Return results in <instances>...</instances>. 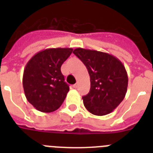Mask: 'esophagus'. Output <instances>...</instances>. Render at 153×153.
Listing matches in <instances>:
<instances>
[{"label":"esophagus","mask_w":153,"mask_h":153,"mask_svg":"<svg viewBox=\"0 0 153 153\" xmlns=\"http://www.w3.org/2000/svg\"><path fill=\"white\" fill-rule=\"evenodd\" d=\"M73 87H74V88H75V89H76L78 87V84L77 83H76V84H74V86H73Z\"/></svg>","instance_id":"obj_1"}]
</instances>
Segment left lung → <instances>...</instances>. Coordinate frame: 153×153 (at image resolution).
I'll return each instance as SVG.
<instances>
[{
  "label": "left lung",
  "instance_id": "obj_1",
  "mask_svg": "<svg viewBox=\"0 0 153 153\" xmlns=\"http://www.w3.org/2000/svg\"><path fill=\"white\" fill-rule=\"evenodd\" d=\"M73 53L90 74V92L83 97L86 109L97 116L113 112L123 100L127 91L128 76L124 65L107 53L83 48H76Z\"/></svg>",
  "mask_w": 153,
  "mask_h": 153
}]
</instances>
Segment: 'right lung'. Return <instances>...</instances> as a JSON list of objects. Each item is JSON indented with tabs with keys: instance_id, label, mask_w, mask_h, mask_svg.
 <instances>
[{
	"instance_id": "obj_1",
	"label": "right lung",
	"mask_w": 153,
	"mask_h": 153,
	"mask_svg": "<svg viewBox=\"0 0 153 153\" xmlns=\"http://www.w3.org/2000/svg\"><path fill=\"white\" fill-rule=\"evenodd\" d=\"M72 48H49L36 53L24 70L25 97L33 107L51 113L62 105L69 91L60 67L72 53Z\"/></svg>"
}]
</instances>
